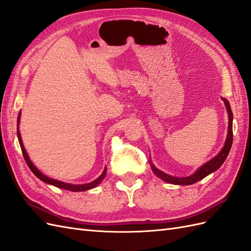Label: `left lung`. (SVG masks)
Listing matches in <instances>:
<instances>
[{
	"mask_svg": "<svg viewBox=\"0 0 251 251\" xmlns=\"http://www.w3.org/2000/svg\"><path fill=\"white\" fill-rule=\"evenodd\" d=\"M223 100L225 103V107L227 109V113H228V134H227L225 146L222 149V151H220V153L215 158H212L210 161L205 163L203 166H201L198 171H197L195 174H193L192 176H189V177H184V178L172 177V176H170V175L164 174L163 172L159 171L158 169L155 168L153 164H151V170H153L156 176L164 180L165 182H169V183L179 184V185H188V184H193V183H196V182L202 180L203 178L206 177L207 175L217 171L220 166L223 164L225 159L229 154V151H230L231 144H232V112L230 109L229 102L226 100Z\"/></svg>",
	"mask_w": 251,
	"mask_h": 251,
	"instance_id": "obj_1",
	"label": "left lung"
}]
</instances>
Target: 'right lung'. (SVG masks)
Returning a JSON list of instances; mask_svg holds the SVG:
<instances>
[{
	"label": "right lung",
	"instance_id": "right-lung-1",
	"mask_svg": "<svg viewBox=\"0 0 251 251\" xmlns=\"http://www.w3.org/2000/svg\"><path fill=\"white\" fill-rule=\"evenodd\" d=\"M20 115H21V112L19 113V116H18V138H19V142H20V146H21V149H22V153H23V156H24V159L25 161L27 163V165L29 166V169L31 170V172L35 175V176L41 179L42 181L46 182V183L48 184H51V185H54L58 188H63V189H67V191H71V192H82V191H87V189H90V188H93L95 186H97L98 184L100 183V182L102 181V179L105 177V174H107V169H104V171L102 172V174L100 175V177H98L96 180H94L93 182H90V183H87V184H69V183H65V182H60V181H57V180H54V179H51V178H48L47 176H45V175H43L39 170H37L35 166L32 164V162L29 160V157L26 153L25 151V148H24V144H23V141H22V138H21V134H20V131H19V123H20Z\"/></svg>",
	"mask_w": 251,
	"mask_h": 251
}]
</instances>
